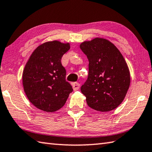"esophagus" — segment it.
<instances>
[{
    "mask_svg": "<svg viewBox=\"0 0 152 152\" xmlns=\"http://www.w3.org/2000/svg\"><path fill=\"white\" fill-rule=\"evenodd\" d=\"M72 86H73V90L75 91L79 90V88L80 87V84L79 83L75 82V83H73L72 84Z\"/></svg>",
    "mask_w": 152,
    "mask_h": 152,
    "instance_id": "1",
    "label": "esophagus"
}]
</instances>
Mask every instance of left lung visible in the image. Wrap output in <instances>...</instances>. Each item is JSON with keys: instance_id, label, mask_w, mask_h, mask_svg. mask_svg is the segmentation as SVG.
<instances>
[{"instance_id": "left-lung-1", "label": "left lung", "mask_w": 152, "mask_h": 152, "mask_svg": "<svg viewBox=\"0 0 152 152\" xmlns=\"http://www.w3.org/2000/svg\"><path fill=\"white\" fill-rule=\"evenodd\" d=\"M80 48L88 60V74L81 86L88 106L108 112L121 104L130 83V71L121 53L107 39L84 42Z\"/></svg>"}]
</instances>
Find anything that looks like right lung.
I'll list each match as a JSON object with an SVG mask.
<instances>
[{
	"mask_svg": "<svg viewBox=\"0 0 152 152\" xmlns=\"http://www.w3.org/2000/svg\"><path fill=\"white\" fill-rule=\"evenodd\" d=\"M69 44L58 41L45 42L31 53L23 71L24 90L36 107L52 113L60 109L73 91L65 80L66 70L61 64Z\"/></svg>",
	"mask_w": 152,
	"mask_h": 152,
	"instance_id": "obj_1",
	"label": "right lung"
}]
</instances>
